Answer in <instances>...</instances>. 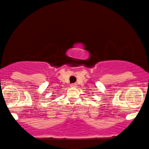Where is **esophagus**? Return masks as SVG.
<instances>
[{
    "label": "esophagus",
    "mask_w": 149,
    "mask_h": 149,
    "mask_svg": "<svg viewBox=\"0 0 149 149\" xmlns=\"http://www.w3.org/2000/svg\"><path fill=\"white\" fill-rule=\"evenodd\" d=\"M71 87H72V88L76 87V83H72V84H71Z\"/></svg>",
    "instance_id": "esophagus-1"
}]
</instances>
